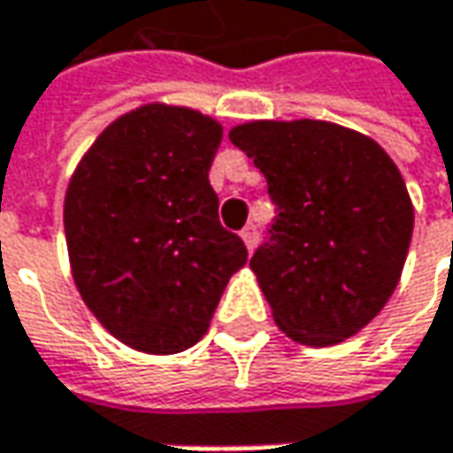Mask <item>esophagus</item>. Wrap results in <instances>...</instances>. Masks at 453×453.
<instances>
[{
  "instance_id": "34e87169",
  "label": "esophagus",
  "mask_w": 453,
  "mask_h": 453,
  "mask_svg": "<svg viewBox=\"0 0 453 453\" xmlns=\"http://www.w3.org/2000/svg\"><path fill=\"white\" fill-rule=\"evenodd\" d=\"M241 238H243V243H246V249H249V251H254V249H257V241H259L257 227L246 226L243 230H241Z\"/></svg>"
}]
</instances>
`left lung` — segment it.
<instances>
[{"label": "left lung", "instance_id": "left-lung-1", "mask_svg": "<svg viewBox=\"0 0 453 453\" xmlns=\"http://www.w3.org/2000/svg\"><path fill=\"white\" fill-rule=\"evenodd\" d=\"M227 138L254 159L278 207L249 267L275 325L304 346L357 335L399 286L414 207L396 162L325 120H249Z\"/></svg>", "mask_w": 453, "mask_h": 453}]
</instances>
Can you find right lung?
Segmentation results:
<instances>
[{
  "instance_id": "add662e5",
  "label": "right lung",
  "mask_w": 453,
  "mask_h": 453,
  "mask_svg": "<svg viewBox=\"0 0 453 453\" xmlns=\"http://www.w3.org/2000/svg\"><path fill=\"white\" fill-rule=\"evenodd\" d=\"M223 126L191 107L141 104L81 157L65 191V238L81 299L143 354L194 346L246 265L220 226L210 167Z\"/></svg>"
}]
</instances>
